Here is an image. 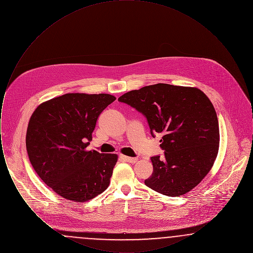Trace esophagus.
I'll list each match as a JSON object with an SVG mask.
<instances>
[{
  "label": "esophagus",
  "instance_id": "34e87169",
  "mask_svg": "<svg viewBox=\"0 0 253 253\" xmlns=\"http://www.w3.org/2000/svg\"><path fill=\"white\" fill-rule=\"evenodd\" d=\"M121 157L123 160H125L127 162H130V163H135L137 161L136 157H126V156H123V155Z\"/></svg>",
  "mask_w": 253,
  "mask_h": 253
}]
</instances>
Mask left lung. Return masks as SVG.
<instances>
[{
    "instance_id": "obj_1",
    "label": "left lung",
    "mask_w": 253,
    "mask_h": 253,
    "mask_svg": "<svg viewBox=\"0 0 253 253\" xmlns=\"http://www.w3.org/2000/svg\"><path fill=\"white\" fill-rule=\"evenodd\" d=\"M119 101L144 115L154 137L162 135L165 154L151 157L154 171L146 186L174 197L203 180L213 166L220 141L216 112L204 92L157 84L125 93Z\"/></svg>"
}]
</instances>
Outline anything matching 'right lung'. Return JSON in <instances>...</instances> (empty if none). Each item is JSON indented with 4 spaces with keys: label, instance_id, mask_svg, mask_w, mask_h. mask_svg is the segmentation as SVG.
I'll return each instance as SVG.
<instances>
[{
    "label": "right lung",
    "instance_id": "right-lung-1",
    "mask_svg": "<svg viewBox=\"0 0 253 253\" xmlns=\"http://www.w3.org/2000/svg\"><path fill=\"white\" fill-rule=\"evenodd\" d=\"M116 97L109 94L69 93L41 103L26 131V150L32 167L61 197L85 202L110 184L118 155L86 148L100 113Z\"/></svg>",
    "mask_w": 253,
    "mask_h": 253
}]
</instances>
